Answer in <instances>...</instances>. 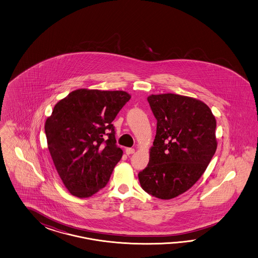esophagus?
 <instances>
[{
    "mask_svg": "<svg viewBox=\"0 0 258 258\" xmlns=\"http://www.w3.org/2000/svg\"><path fill=\"white\" fill-rule=\"evenodd\" d=\"M135 152V149H132V148H127V149H125V154L126 155H131V154H133Z\"/></svg>",
    "mask_w": 258,
    "mask_h": 258,
    "instance_id": "esophagus-1",
    "label": "esophagus"
}]
</instances>
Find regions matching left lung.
<instances>
[{"label":"left lung","mask_w":258,"mask_h":258,"mask_svg":"<svg viewBox=\"0 0 258 258\" xmlns=\"http://www.w3.org/2000/svg\"><path fill=\"white\" fill-rule=\"evenodd\" d=\"M148 101L157 119L156 136L138 178L147 193L170 200L186 192L206 170L218 147L217 121L210 108L193 97L151 94Z\"/></svg>","instance_id":"8db88e82"}]
</instances>
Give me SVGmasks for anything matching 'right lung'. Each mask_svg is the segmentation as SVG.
<instances>
[{
	"label": "right lung",
	"mask_w": 258,
	"mask_h": 258,
	"mask_svg": "<svg viewBox=\"0 0 258 258\" xmlns=\"http://www.w3.org/2000/svg\"><path fill=\"white\" fill-rule=\"evenodd\" d=\"M131 97L124 91L78 89L57 102L47 118L48 149L72 195L89 198L107 185L123 155L111 122Z\"/></svg>",
	"instance_id": "right-lung-1"
}]
</instances>
